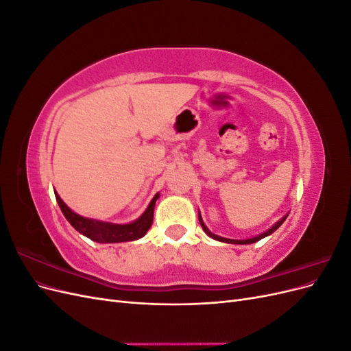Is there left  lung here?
<instances>
[{
    "label": "left lung",
    "instance_id": "8db88e82",
    "mask_svg": "<svg viewBox=\"0 0 351 351\" xmlns=\"http://www.w3.org/2000/svg\"><path fill=\"white\" fill-rule=\"evenodd\" d=\"M285 218H287V215L281 219V221H278L277 224H275L272 228H269L268 231H265L263 234H261V236H258V237H253V239H247V240H231V239H224V237H219V236H217V234H214V232H210L208 228H206V226L204 224V221H202V217H200V214H199V222H200V226H202V228H204V231L206 232V234L209 236V237H212V239H215V240H218V241H224V243H231V244H250V243H256V241H259L261 239H263V237H267V236H269V234H272V232L277 230L282 222L285 221Z\"/></svg>",
    "mask_w": 351,
    "mask_h": 351
}]
</instances>
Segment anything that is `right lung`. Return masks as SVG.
Segmentation results:
<instances>
[{"instance_id": "right-lung-1", "label": "right lung", "mask_w": 351, "mask_h": 351, "mask_svg": "<svg viewBox=\"0 0 351 351\" xmlns=\"http://www.w3.org/2000/svg\"><path fill=\"white\" fill-rule=\"evenodd\" d=\"M58 206L61 209L62 214L67 218L70 224L76 228L80 234L86 236L88 239L97 241V243H121V241H132L143 237L147 230L151 228L152 221H154V208H155V202L158 199V195L152 199V202L145 210V214L136 219L132 224H108V222H99V221H93L89 218H83L77 214L67 208L64 202L61 200V197L56 193Z\"/></svg>"}]
</instances>
